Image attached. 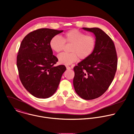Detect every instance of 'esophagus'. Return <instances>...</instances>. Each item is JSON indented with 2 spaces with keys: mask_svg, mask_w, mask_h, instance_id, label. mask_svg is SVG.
Wrapping results in <instances>:
<instances>
[{
  "mask_svg": "<svg viewBox=\"0 0 134 134\" xmlns=\"http://www.w3.org/2000/svg\"><path fill=\"white\" fill-rule=\"evenodd\" d=\"M66 68L67 69H71L72 68L71 67H70V66H66Z\"/></svg>",
  "mask_w": 134,
  "mask_h": 134,
  "instance_id": "esophagus-1",
  "label": "esophagus"
}]
</instances>
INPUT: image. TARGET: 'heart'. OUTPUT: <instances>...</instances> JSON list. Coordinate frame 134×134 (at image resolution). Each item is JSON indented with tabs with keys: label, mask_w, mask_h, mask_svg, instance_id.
Segmentation results:
<instances>
[{
	"label": "heart",
	"mask_w": 134,
	"mask_h": 134,
	"mask_svg": "<svg viewBox=\"0 0 134 134\" xmlns=\"http://www.w3.org/2000/svg\"><path fill=\"white\" fill-rule=\"evenodd\" d=\"M65 43L72 44L70 53H63L58 56L61 64L70 65L77 61L78 57L81 59L89 57L94 51L96 40L91 34H86L84 32L77 29H72L66 32L60 37L55 35L49 42L52 50L56 53L61 52L64 47Z\"/></svg>",
	"instance_id": "b5f03b06"
}]
</instances>
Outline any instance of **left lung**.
Listing matches in <instances>:
<instances>
[{
  "instance_id": "left-lung-1",
  "label": "left lung",
  "mask_w": 134,
  "mask_h": 134,
  "mask_svg": "<svg viewBox=\"0 0 134 134\" xmlns=\"http://www.w3.org/2000/svg\"><path fill=\"white\" fill-rule=\"evenodd\" d=\"M82 29L94 34L96 45L89 57L74 67L73 84L80 97L93 100L104 93L113 81L118 56L113 41L103 31L98 27Z\"/></svg>"
}]
</instances>
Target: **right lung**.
<instances>
[{"mask_svg":"<svg viewBox=\"0 0 134 134\" xmlns=\"http://www.w3.org/2000/svg\"><path fill=\"white\" fill-rule=\"evenodd\" d=\"M63 30L42 28L27 34L21 42L16 57V66L22 84L34 97L45 99L57 89L66 68L54 66L58 58L49 46L51 38Z\"/></svg>","mask_w":134,"mask_h":134,"instance_id":"right-lung-1","label":"right lung"}]
</instances>
